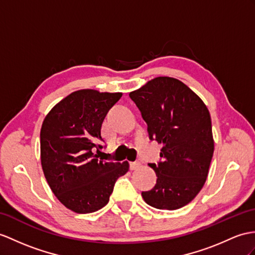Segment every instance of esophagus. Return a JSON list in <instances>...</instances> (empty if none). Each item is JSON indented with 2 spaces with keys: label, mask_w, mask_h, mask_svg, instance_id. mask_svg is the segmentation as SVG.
<instances>
[{
  "label": "esophagus",
  "mask_w": 255,
  "mask_h": 255,
  "mask_svg": "<svg viewBox=\"0 0 255 255\" xmlns=\"http://www.w3.org/2000/svg\"><path fill=\"white\" fill-rule=\"evenodd\" d=\"M139 166H140V163L138 162V161H135V162L129 163V169L131 170H137V169H139Z\"/></svg>",
  "instance_id": "esophagus-1"
}]
</instances>
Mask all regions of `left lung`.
Masks as SVG:
<instances>
[{
  "instance_id": "left-lung-1",
  "label": "left lung",
  "mask_w": 255,
  "mask_h": 255,
  "mask_svg": "<svg viewBox=\"0 0 255 255\" xmlns=\"http://www.w3.org/2000/svg\"><path fill=\"white\" fill-rule=\"evenodd\" d=\"M148 126L149 138L163 147L162 162L149 164L157 184L142 199L160 210H177L199 194L214 152L211 116L206 104L174 78L158 77L129 93Z\"/></svg>"
}]
</instances>
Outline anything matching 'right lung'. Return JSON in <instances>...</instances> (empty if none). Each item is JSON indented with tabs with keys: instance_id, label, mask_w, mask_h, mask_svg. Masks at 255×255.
<instances>
[{
	"instance_id": "1",
	"label": "right lung",
	"mask_w": 255,
	"mask_h": 255,
	"mask_svg": "<svg viewBox=\"0 0 255 255\" xmlns=\"http://www.w3.org/2000/svg\"><path fill=\"white\" fill-rule=\"evenodd\" d=\"M122 93L79 90L56 104L40 132L41 164L56 198L85 214L106 206L118 178L129 164L98 159L102 123Z\"/></svg>"
}]
</instances>
